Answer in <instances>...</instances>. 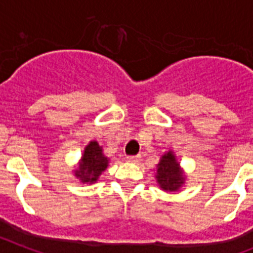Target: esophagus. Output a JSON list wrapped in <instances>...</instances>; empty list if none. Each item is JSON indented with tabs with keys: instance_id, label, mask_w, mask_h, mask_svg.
I'll return each mask as SVG.
<instances>
[{
	"instance_id": "obj_1",
	"label": "esophagus",
	"mask_w": 253,
	"mask_h": 253,
	"mask_svg": "<svg viewBox=\"0 0 253 253\" xmlns=\"http://www.w3.org/2000/svg\"><path fill=\"white\" fill-rule=\"evenodd\" d=\"M140 155H129V157H127V160L128 162H131V163H137L140 160Z\"/></svg>"
}]
</instances>
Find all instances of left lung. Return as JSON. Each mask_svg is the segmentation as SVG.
Segmentation results:
<instances>
[{
	"label": "left lung",
	"mask_w": 253,
	"mask_h": 253,
	"mask_svg": "<svg viewBox=\"0 0 253 253\" xmlns=\"http://www.w3.org/2000/svg\"><path fill=\"white\" fill-rule=\"evenodd\" d=\"M157 179L158 183L160 184V188L164 191H169V192L177 191L183 183L184 178L181 169H179V164L175 160L172 151H169L162 157L160 163L158 164Z\"/></svg>",
	"instance_id": "8db88e82"
}]
</instances>
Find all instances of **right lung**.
I'll use <instances>...</instances> for the list:
<instances>
[{
	"label": "right lung",
	"mask_w": 253,
	"mask_h": 253,
	"mask_svg": "<svg viewBox=\"0 0 253 253\" xmlns=\"http://www.w3.org/2000/svg\"><path fill=\"white\" fill-rule=\"evenodd\" d=\"M108 167V158H105L102 153V148L96 141H91L84 150V155L81 159L80 168L76 170V177L80 178L83 183L96 182L103 170Z\"/></svg>",
	"instance_id": "obj_1"
}]
</instances>
